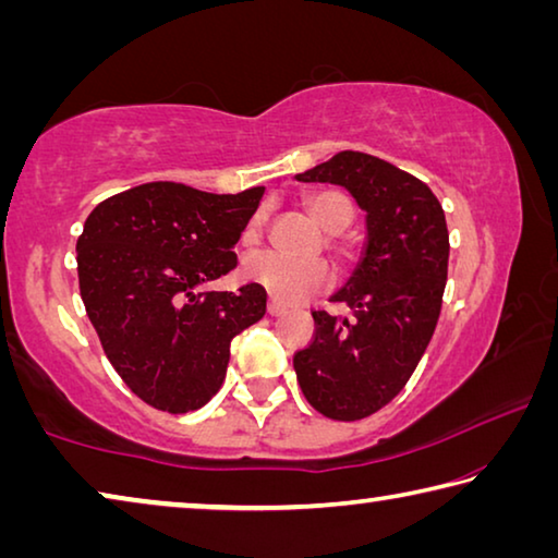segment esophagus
Returning a JSON list of instances; mask_svg holds the SVG:
<instances>
[{"label":"esophagus","instance_id":"34e87169","mask_svg":"<svg viewBox=\"0 0 558 558\" xmlns=\"http://www.w3.org/2000/svg\"><path fill=\"white\" fill-rule=\"evenodd\" d=\"M288 313V307L282 305V302H278V300H268V315L270 317H280V315H286Z\"/></svg>","mask_w":558,"mask_h":558}]
</instances>
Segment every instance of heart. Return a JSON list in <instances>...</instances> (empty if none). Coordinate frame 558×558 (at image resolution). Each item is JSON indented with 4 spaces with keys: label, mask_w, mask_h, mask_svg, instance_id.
Returning <instances> with one entry per match:
<instances>
[{
    "label": "heart",
    "mask_w": 558,
    "mask_h": 558,
    "mask_svg": "<svg viewBox=\"0 0 558 558\" xmlns=\"http://www.w3.org/2000/svg\"><path fill=\"white\" fill-rule=\"evenodd\" d=\"M307 209L327 231H342L354 216L352 202L342 192H317L307 196ZM260 233V214L248 223L243 241H256ZM241 276L280 302H300L325 290L332 272L323 260H298L278 251H260L243 260Z\"/></svg>",
    "instance_id": "heart-1"
}]
</instances>
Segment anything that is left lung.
Masks as SVG:
<instances>
[{
    "mask_svg": "<svg viewBox=\"0 0 558 558\" xmlns=\"http://www.w3.org/2000/svg\"><path fill=\"white\" fill-rule=\"evenodd\" d=\"M295 179L344 186L366 211L362 258L329 298L352 317L313 313L315 339L292 359L315 411L359 421L403 389L436 332L448 280L446 214L421 179L352 149Z\"/></svg>",
    "mask_w": 558,
    "mask_h": 558,
    "instance_id": "left-lung-1",
    "label": "left lung"
}]
</instances>
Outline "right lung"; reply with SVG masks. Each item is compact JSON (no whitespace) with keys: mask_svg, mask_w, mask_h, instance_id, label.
<instances>
[{"mask_svg":"<svg viewBox=\"0 0 558 558\" xmlns=\"http://www.w3.org/2000/svg\"><path fill=\"white\" fill-rule=\"evenodd\" d=\"M263 186L209 194L149 182L100 202L83 223L81 298L106 356L145 403L202 409L221 389L231 339L266 315V290L199 292L235 268L233 245Z\"/></svg>","mask_w":558,"mask_h":558,"instance_id":"add662e5","label":"right lung"}]
</instances>
